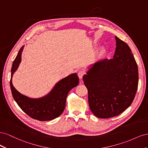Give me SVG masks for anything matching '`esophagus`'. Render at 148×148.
Masks as SVG:
<instances>
[{
  "mask_svg": "<svg viewBox=\"0 0 148 148\" xmlns=\"http://www.w3.org/2000/svg\"><path fill=\"white\" fill-rule=\"evenodd\" d=\"M84 75V71L83 70H79L78 72V76L79 79H82L83 78V76Z\"/></svg>",
  "mask_w": 148,
  "mask_h": 148,
  "instance_id": "1",
  "label": "esophagus"
}]
</instances>
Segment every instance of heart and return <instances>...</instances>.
Returning a JSON list of instances; mask_svg holds the SVG:
<instances>
[{
  "instance_id": "b5f03b06",
  "label": "heart",
  "mask_w": 148,
  "mask_h": 148,
  "mask_svg": "<svg viewBox=\"0 0 148 148\" xmlns=\"http://www.w3.org/2000/svg\"><path fill=\"white\" fill-rule=\"evenodd\" d=\"M104 53H105V50H104V49H102V50L100 51L99 54H98V57H102L103 55L104 54Z\"/></svg>"
}]
</instances>
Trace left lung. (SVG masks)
I'll return each mask as SVG.
<instances>
[{
  "instance_id": "obj_1",
  "label": "left lung",
  "mask_w": 148,
  "mask_h": 148,
  "mask_svg": "<svg viewBox=\"0 0 148 148\" xmlns=\"http://www.w3.org/2000/svg\"><path fill=\"white\" fill-rule=\"evenodd\" d=\"M113 59L96 62L83 77L89 108L98 118L117 116L132 104L138 85V70L127 43L115 36Z\"/></svg>"
}]
</instances>
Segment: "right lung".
<instances>
[{"instance_id":"right-lung-1","label":"right lung","mask_w":148,"mask_h":148,"mask_svg":"<svg viewBox=\"0 0 148 148\" xmlns=\"http://www.w3.org/2000/svg\"><path fill=\"white\" fill-rule=\"evenodd\" d=\"M23 47L24 46L20 49L11 69L10 84L13 99L24 112L34 119L49 121L59 117L65 109L68 93L79 83L77 74L72 73L62 79L56 83L50 92L41 98L32 99L21 95L13 86L12 79L21 62Z\"/></svg>"}]
</instances>
